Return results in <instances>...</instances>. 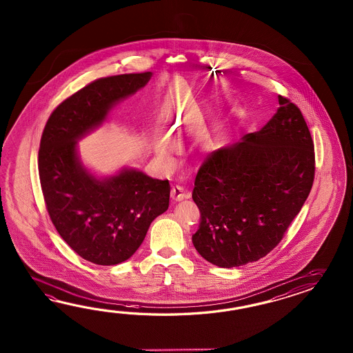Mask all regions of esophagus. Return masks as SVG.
Wrapping results in <instances>:
<instances>
[{
    "mask_svg": "<svg viewBox=\"0 0 353 353\" xmlns=\"http://www.w3.org/2000/svg\"><path fill=\"white\" fill-rule=\"evenodd\" d=\"M170 198H172V201H173V202H180V201H183L184 198H187V194L183 192V189H181V188L176 185V187L172 188Z\"/></svg>",
    "mask_w": 353,
    "mask_h": 353,
    "instance_id": "esophagus-1",
    "label": "esophagus"
}]
</instances>
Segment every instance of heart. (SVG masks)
Masks as SVG:
<instances>
[{"label":"heart","mask_w":353,"mask_h":353,"mask_svg":"<svg viewBox=\"0 0 353 353\" xmlns=\"http://www.w3.org/2000/svg\"><path fill=\"white\" fill-rule=\"evenodd\" d=\"M165 150H166L165 146H163V151H165Z\"/></svg>","instance_id":"obj_1"}]
</instances>
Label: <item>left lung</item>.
I'll use <instances>...</instances> for the list:
<instances>
[{"label": "left lung", "mask_w": 353, "mask_h": 353, "mask_svg": "<svg viewBox=\"0 0 353 353\" xmlns=\"http://www.w3.org/2000/svg\"><path fill=\"white\" fill-rule=\"evenodd\" d=\"M279 105L260 131L210 152L195 176L201 225L193 245L219 268L254 263L276 248L313 187L307 122L289 98L279 96Z\"/></svg>", "instance_id": "1"}]
</instances>
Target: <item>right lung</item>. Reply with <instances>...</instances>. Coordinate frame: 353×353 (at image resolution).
<instances>
[{
  "instance_id": "obj_1",
  "label": "right lung",
  "mask_w": 353,
  "mask_h": 353,
  "mask_svg": "<svg viewBox=\"0 0 353 353\" xmlns=\"http://www.w3.org/2000/svg\"><path fill=\"white\" fill-rule=\"evenodd\" d=\"M151 72L99 78L64 99L46 121L39 148V178L54 227L77 255L116 265L140 248L151 222L169 207V180L122 170L110 179L88 173L77 141L108 110L150 81Z\"/></svg>"
}]
</instances>
